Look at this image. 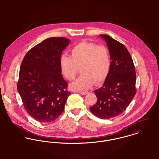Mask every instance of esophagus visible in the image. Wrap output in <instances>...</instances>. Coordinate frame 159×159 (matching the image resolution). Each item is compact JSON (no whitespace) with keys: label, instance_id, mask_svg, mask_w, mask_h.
Listing matches in <instances>:
<instances>
[{"label":"esophagus","instance_id":"esophagus-1","mask_svg":"<svg viewBox=\"0 0 159 159\" xmlns=\"http://www.w3.org/2000/svg\"><path fill=\"white\" fill-rule=\"evenodd\" d=\"M80 93H81V95H86L87 93H88V92H84V91H79L78 92Z\"/></svg>","mask_w":159,"mask_h":159}]
</instances>
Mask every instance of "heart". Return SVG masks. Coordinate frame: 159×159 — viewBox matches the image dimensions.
I'll return each instance as SVG.
<instances>
[{"label": "heart", "instance_id": "obj_1", "mask_svg": "<svg viewBox=\"0 0 159 159\" xmlns=\"http://www.w3.org/2000/svg\"><path fill=\"white\" fill-rule=\"evenodd\" d=\"M60 66L68 80H73L81 68L82 73L71 83V88L83 91L90 88L93 83L98 84L106 80L111 68V57L106 46L81 42L71 48L70 56H61Z\"/></svg>", "mask_w": 159, "mask_h": 159}]
</instances>
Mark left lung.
Wrapping results in <instances>:
<instances>
[{"label":"left lung","mask_w":159,"mask_h":159,"mask_svg":"<svg viewBox=\"0 0 159 159\" xmlns=\"http://www.w3.org/2000/svg\"><path fill=\"white\" fill-rule=\"evenodd\" d=\"M109 49L111 61L110 73L102 87L95 90L97 103L90 111L95 116L108 119L122 113L136 94V72L127 48L105 34L100 35Z\"/></svg>","instance_id":"1"}]
</instances>
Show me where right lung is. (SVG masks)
Segmentation results:
<instances>
[{
  "instance_id": "add662e5",
  "label": "right lung",
  "mask_w": 159,
  "mask_h": 159,
  "mask_svg": "<svg viewBox=\"0 0 159 159\" xmlns=\"http://www.w3.org/2000/svg\"><path fill=\"white\" fill-rule=\"evenodd\" d=\"M69 42L64 37L48 38L31 48L22 61L18 91L25 111L40 122L56 120L71 94L60 66L62 52Z\"/></svg>"
}]
</instances>
